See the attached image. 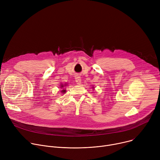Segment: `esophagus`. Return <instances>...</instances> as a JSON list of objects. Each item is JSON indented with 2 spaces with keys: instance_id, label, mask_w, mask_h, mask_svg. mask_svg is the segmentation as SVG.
<instances>
[{
  "instance_id": "1",
  "label": "esophagus",
  "mask_w": 160,
  "mask_h": 160,
  "mask_svg": "<svg viewBox=\"0 0 160 160\" xmlns=\"http://www.w3.org/2000/svg\"><path fill=\"white\" fill-rule=\"evenodd\" d=\"M75 81H76V82H77V84H78V85H80L81 84V81H82V80H81V78H80V77H79V76H78V75H77L76 77H75Z\"/></svg>"
}]
</instances>
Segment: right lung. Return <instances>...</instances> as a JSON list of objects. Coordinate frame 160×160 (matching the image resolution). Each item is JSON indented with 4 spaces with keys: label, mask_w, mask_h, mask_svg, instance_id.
Wrapping results in <instances>:
<instances>
[{
    "label": "right lung",
    "mask_w": 160,
    "mask_h": 160,
    "mask_svg": "<svg viewBox=\"0 0 160 160\" xmlns=\"http://www.w3.org/2000/svg\"><path fill=\"white\" fill-rule=\"evenodd\" d=\"M66 85H67V84H66V83H64V84H62V83H61L60 88H61V89H64V88H65V87L66 86ZM61 92H63V93H64V92H66V90H65V89H63V90H62V91H61Z\"/></svg>",
    "instance_id": "obj_1"
}]
</instances>
